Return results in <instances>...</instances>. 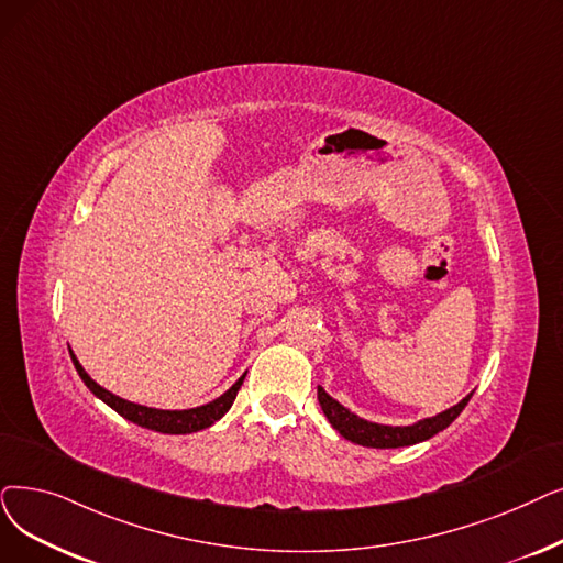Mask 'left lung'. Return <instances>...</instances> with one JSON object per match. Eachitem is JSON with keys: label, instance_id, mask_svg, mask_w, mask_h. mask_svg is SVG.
Instances as JSON below:
<instances>
[{"label": "left lung", "instance_id": "1", "mask_svg": "<svg viewBox=\"0 0 563 563\" xmlns=\"http://www.w3.org/2000/svg\"><path fill=\"white\" fill-rule=\"evenodd\" d=\"M470 398H472V394L464 400H460L455 407L437 413V417H432V419H423L413 426L390 428V426H377V423L358 419L356 413H352L338 400H333L322 386H317V400H320L329 423L342 437L350 439V442H354L358 446H368V449H400V446L419 444V442H423V439H430L432 434L449 428L460 417V411L467 407Z\"/></svg>", "mask_w": 563, "mask_h": 563}]
</instances>
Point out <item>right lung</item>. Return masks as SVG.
I'll return each mask as SVG.
<instances>
[{
    "label": "right lung",
    "instance_id": "right-lung-1",
    "mask_svg": "<svg viewBox=\"0 0 563 563\" xmlns=\"http://www.w3.org/2000/svg\"><path fill=\"white\" fill-rule=\"evenodd\" d=\"M70 358H73V365H76L78 375L82 377V382L87 384V388L91 390L93 396H99L106 405H110L117 413H121V417L133 421L135 426L140 428H150V430H156V432H163V434H188V432H198V430H205L209 428L213 421H218L223 417V413L232 407L239 388L243 384V375L230 390H225V394L221 398H216L213 402H207L202 407H195V409H181V411H169V409H152V407H142V405H135V402H129L124 398H119L114 394H110V390H106L103 386L96 384L80 365V361L73 356L70 352Z\"/></svg>",
    "mask_w": 563,
    "mask_h": 563
}]
</instances>
